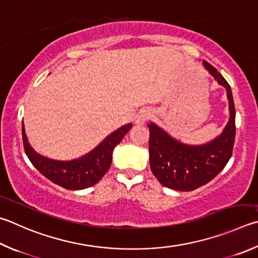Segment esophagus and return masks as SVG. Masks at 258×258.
<instances>
[{
    "instance_id": "obj_1",
    "label": "esophagus",
    "mask_w": 258,
    "mask_h": 258,
    "mask_svg": "<svg viewBox=\"0 0 258 258\" xmlns=\"http://www.w3.org/2000/svg\"><path fill=\"white\" fill-rule=\"evenodd\" d=\"M152 117V113H151V110H149V109H143V110H141L140 111V113L138 114V116H137V123L138 124H144L145 121L147 120H149L150 118H151Z\"/></svg>"
}]
</instances>
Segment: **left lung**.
I'll return each mask as SVG.
<instances>
[{
  "label": "left lung",
  "instance_id": "obj_1",
  "mask_svg": "<svg viewBox=\"0 0 258 258\" xmlns=\"http://www.w3.org/2000/svg\"><path fill=\"white\" fill-rule=\"evenodd\" d=\"M203 64L227 90L230 117L223 132L211 142L188 145L177 141L154 123L148 124L150 167L161 185L175 190H194L212 180L231 158L235 143L236 111L231 88L217 69L205 60Z\"/></svg>",
  "mask_w": 258,
  "mask_h": 258
}]
</instances>
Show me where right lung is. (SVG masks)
Instances as JSON below:
<instances>
[{"label":"right lung","instance_id":"add662e5","mask_svg":"<svg viewBox=\"0 0 258 258\" xmlns=\"http://www.w3.org/2000/svg\"><path fill=\"white\" fill-rule=\"evenodd\" d=\"M132 126V124L121 126L86 156L70 161L53 160L37 153L28 142L25 125L22 124L23 147L30 162L47 179L67 189H84L97 184L108 171L115 147L123 140Z\"/></svg>","mask_w":258,"mask_h":258}]
</instances>
